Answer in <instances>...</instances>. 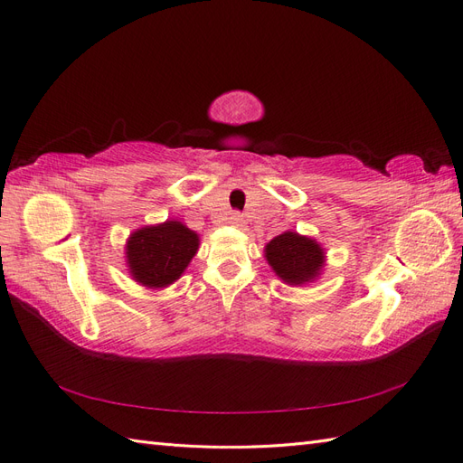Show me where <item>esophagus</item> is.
<instances>
[{
    "mask_svg": "<svg viewBox=\"0 0 463 463\" xmlns=\"http://www.w3.org/2000/svg\"><path fill=\"white\" fill-rule=\"evenodd\" d=\"M230 223H232V226H235V228H241L245 222H243L241 214H237V213H233V214L230 216Z\"/></svg>",
    "mask_w": 463,
    "mask_h": 463,
    "instance_id": "obj_1",
    "label": "esophagus"
}]
</instances>
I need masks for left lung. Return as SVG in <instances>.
Here are the masks:
<instances>
[{
    "instance_id": "obj_1",
    "label": "left lung",
    "mask_w": 463,
    "mask_h": 463,
    "mask_svg": "<svg viewBox=\"0 0 463 463\" xmlns=\"http://www.w3.org/2000/svg\"><path fill=\"white\" fill-rule=\"evenodd\" d=\"M264 259L288 286H307L320 278L326 264L322 245L309 235L284 232L264 245Z\"/></svg>"
}]
</instances>
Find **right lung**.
<instances>
[{
  "mask_svg": "<svg viewBox=\"0 0 463 463\" xmlns=\"http://www.w3.org/2000/svg\"><path fill=\"white\" fill-rule=\"evenodd\" d=\"M201 245L199 233L184 222L165 220L135 230L125 243L131 278L148 289H164L184 276Z\"/></svg>",
  "mask_w": 463,
  "mask_h": 463,
  "instance_id": "1",
  "label": "right lung"
}]
</instances>
